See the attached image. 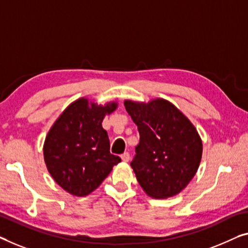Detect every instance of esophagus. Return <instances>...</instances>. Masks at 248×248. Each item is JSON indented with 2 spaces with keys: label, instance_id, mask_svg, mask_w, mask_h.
Here are the masks:
<instances>
[{
  "label": "esophagus",
  "instance_id": "34e87169",
  "mask_svg": "<svg viewBox=\"0 0 248 248\" xmlns=\"http://www.w3.org/2000/svg\"><path fill=\"white\" fill-rule=\"evenodd\" d=\"M121 158H123L124 161H129L130 160V155H129V153H124L123 155H121Z\"/></svg>",
  "mask_w": 248,
  "mask_h": 248
}]
</instances>
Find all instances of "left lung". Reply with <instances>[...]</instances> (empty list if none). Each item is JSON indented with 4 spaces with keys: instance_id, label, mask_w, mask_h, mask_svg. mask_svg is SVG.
<instances>
[{
    "instance_id": "left-lung-1",
    "label": "left lung",
    "mask_w": 248,
    "mask_h": 248,
    "mask_svg": "<svg viewBox=\"0 0 248 248\" xmlns=\"http://www.w3.org/2000/svg\"><path fill=\"white\" fill-rule=\"evenodd\" d=\"M137 124L139 143L131 167L146 193L155 198L179 194L199 167L202 143L194 124L167 100L124 101Z\"/></svg>"
}]
</instances>
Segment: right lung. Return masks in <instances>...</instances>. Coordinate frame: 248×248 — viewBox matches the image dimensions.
Segmentation results:
<instances>
[{"mask_svg":"<svg viewBox=\"0 0 248 248\" xmlns=\"http://www.w3.org/2000/svg\"><path fill=\"white\" fill-rule=\"evenodd\" d=\"M116 108V102L103 107L81 98L50 129L43 147L44 161L52 178L68 193L79 197L92 193L121 161L110 154L108 134L101 124Z\"/></svg>","mask_w":248,"mask_h":248,"instance_id":"obj_1","label":"right lung"}]
</instances>
